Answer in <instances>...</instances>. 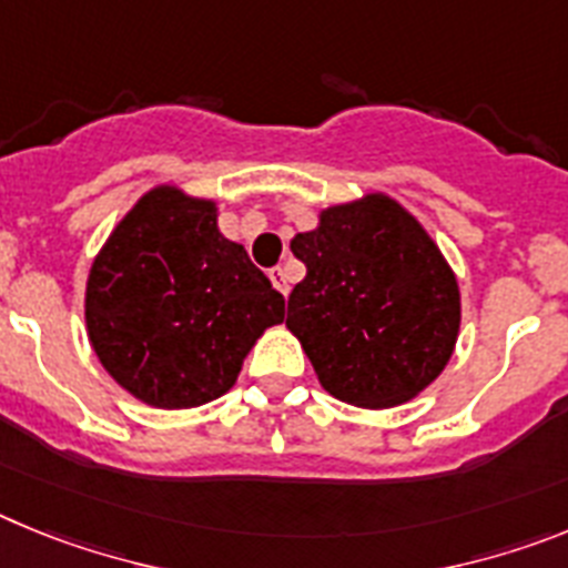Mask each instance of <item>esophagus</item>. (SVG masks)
<instances>
[{"label":"esophagus","mask_w":568,"mask_h":568,"mask_svg":"<svg viewBox=\"0 0 568 568\" xmlns=\"http://www.w3.org/2000/svg\"><path fill=\"white\" fill-rule=\"evenodd\" d=\"M270 281H273V287L278 290L281 295H287V293H290V281H287V273H284V270H281V267L270 270Z\"/></svg>","instance_id":"34e87169"}]
</instances>
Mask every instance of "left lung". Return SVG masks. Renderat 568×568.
<instances>
[{
  "label": "left lung",
  "mask_w": 568,
  "mask_h": 568,
  "mask_svg": "<svg viewBox=\"0 0 568 568\" xmlns=\"http://www.w3.org/2000/svg\"><path fill=\"white\" fill-rule=\"evenodd\" d=\"M307 275L287 301L321 386L364 409L404 404L455 349L460 293L435 241L389 195L321 213L290 244Z\"/></svg>",
  "instance_id": "left-lung-1"
}]
</instances>
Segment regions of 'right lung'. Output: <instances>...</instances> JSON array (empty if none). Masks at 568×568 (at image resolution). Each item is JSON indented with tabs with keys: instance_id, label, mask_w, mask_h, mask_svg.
Instances as JSON below:
<instances>
[{
	"instance_id": "right-lung-1",
	"label": "right lung",
	"mask_w": 568,
	"mask_h": 568,
	"mask_svg": "<svg viewBox=\"0 0 568 568\" xmlns=\"http://www.w3.org/2000/svg\"><path fill=\"white\" fill-rule=\"evenodd\" d=\"M90 344L130 395L190 409L235 384L284 295L215 227V204L155 187L97 255L84 295Z\"/></svg>"
}]
</instances>
